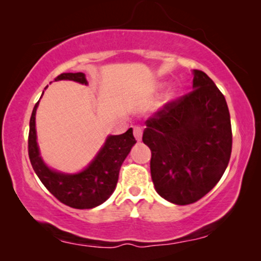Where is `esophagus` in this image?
<instances>
[{
    "instance_id": "obj_1",
    "label": "esophagus",
    "mask_w": 261,
    "mask_h": 261,
    "mask_svg": "<svg viewBox=\"0 0 261 261\" xmlns=\"http://www.w3.org/2000/svg\"><path fill=\"white\" fill-rule=\"evenodd\" d=\"M133 133H134V137L137 139L138 141H141V138H142V128L139 127V126H135L133 128Z\"/></svg>"
}]
</instances>
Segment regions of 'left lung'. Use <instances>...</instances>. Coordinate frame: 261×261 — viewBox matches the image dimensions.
I'll list each match as a JSON object with an SVG mask.
<instances>
[{
  "instance_id": "1",
  "label": "left lung",
  "mask_w": 261,
  "mask_h": 261,
  "mask_svg": "<svg viewBox=\"0 0 261 261\" xmlns=\"http://www.w3.org/2000/svg\"><path fill=\"white\" fill-rule=\"evenodd\" d=\"M192 73V91L148 117L142 134L152 152L155 190L178 205L208 194L226 171L231 153L226 98L208 74L199 70Z\"/></svg>"
}]
</instances>
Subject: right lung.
Masks as SVG:
<instances>
[{
	"label": "right lung",
	"mask_w": 261,
	"mask_h": 261,
	"mask_svg": "<svg viewBox=\"0 0 261 261\" xmlns=\"http://www.w3.org/2000/svg\"><path fill=\"white\" fill-rule=\"evenodd\" d=\"M55 81H73L88 84L83 72L62 73ZM39 101L32 112L28 134V155L39 179L57 199L71 208L91 209L102 204L115 190L121 165L134 144H137L133 129L129 128L126 133L120 135H108L92 162L81 172H59L46 165L39 151L35 129V114Z\"/></svg>",
	"instance_id": "add662e5"
}]
</instances>
